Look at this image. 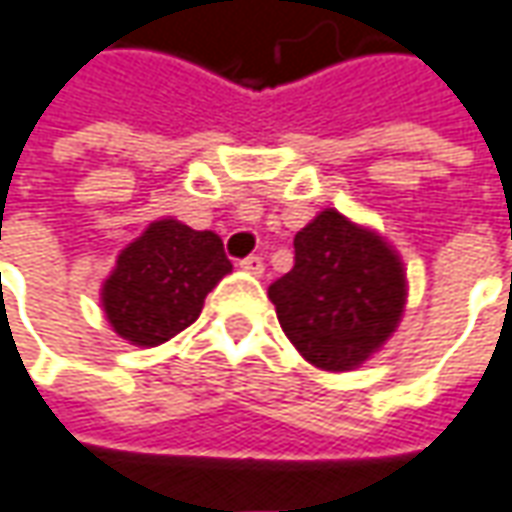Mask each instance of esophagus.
<instances>
[{"mask_svg": "<svg viewBox=\"0 0 512 512\" xmlns=\"http://www.w3.org/2000/svg\"><path fill=\"white\" fill-rule=\"evenodd\" d=\"M240 269L243 272H249V275H255V278H260L263 275V257H246V260H240Z\"/></svg>", "mask_w": 512, "mask_h": 512, "instance_id": "esophagus-1", "label": "esophagus"}]
</instances>
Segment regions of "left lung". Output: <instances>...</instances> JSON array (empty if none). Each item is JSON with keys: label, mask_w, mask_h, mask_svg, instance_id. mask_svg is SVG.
I'll return each mask as SVG.
<instances>
[{"label": "left lung", "mask_w": 512, "mask_h": 512, "mask_svg": "<svg viewBox=\"0 0 512 512\" xmlns=\"http://www.w3.org/2000/svg\"><path fill=\"white\" fill-rule=\"evenodd\" d=\"M280 329L312 367L349 372L398 329L407 269L387 237L323 209L295 234V266L269 286Z\"/></svg>", "instance_id": "1"}]
</instances>
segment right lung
<instances>
[{
    "mask_svg": "<svg viewBox=\"0 0 512 512\" xmlns=\"http://www.w3.org/2000/svg\"><path fill=\"white\" fill-rule=\"evenodd\" d=\"M229 272L217 234L163 217L117 255L102 283V312L128 344L160 346L200 318L206 295Z\"/></svg>",
    "mask_w": 512,
    "mask_h": 512,
    "instance_id": "1",
    "label": "right lung"
}]
</instances>
